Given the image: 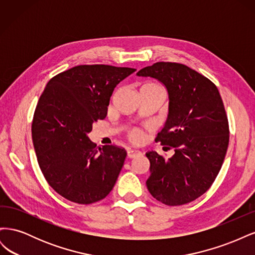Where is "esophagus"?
Masks as SVG:
<instances>
[{
  "mask_svg": "<svg viewBox=\"0 0 255 255\" xmlns=\"http://www.w3.org/2000/svg\"><path fill=\"white\" fill-rule=\"evenodd\" d=\"M141 152L138 151V150H132V149H128V158H133V157H136L138 155H140Z\"/></svg>",
  "mask_w": 255,
  "mask_h": 255,
  "instance_id": "1",
  "label": "esophagus"
}]
</instances>
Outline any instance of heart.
Returning <instances> with one entry per match:
<instances>
[{"label": "heart", "mask_w": 255, "mask_h": 255, "mask_svg": "<svg viewBox=\"0 0 255 255\" xmlns=\"http://www.w3.org/2000/svg\"><path fill=\"white\" fill-rule=\"evenodd\" d=\"M129 138H130V140L134 141V142H140V141L143 140L144 135H143V132L141 129L133 128L129 132Z\"/></svg>", "instance_id": "heart-1"}]
</instances>
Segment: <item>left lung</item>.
<instances>
[{
	"instance_id": "left-lung-1",
	"label": "left lung",
	"mask_w": 255,
	"mask_h": 255,
	"mask_svg": "<svg viewBox=\"0 0 255 255\" xmlns=\"http://www.w3.org/2000/svg\"><path fill=\"white\" fill-rule=\"evenodd\" d=\"M137 75L156 79L167 88L168 118L155 140L174 149L168 159L155 151L145 153L151 172L146 187L166 205L189 203L212 186L227 154L229 121L218 88L177 63L158 61Z\"/></svg>"
}]
</instances>
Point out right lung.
Listing matches in <instances>:
<instances>
[{
    "label": "right lung",
    "instance_id": "1",
    "mask_svg": "<svg viewBox=\"0 0 255 255\" xmlns=\"http://www.w3.org/2000/svg\"><path fill=\"white\" fill-rule=\"evenodd\" d=\"M136 71L109 65H81L52 78L37 103L32 138L38 164L50 186L79 204L104 199L127 157L117 145L97 148L88 133L103 120L115 87Z\"/></svg>",
    "mask_w": 255,
    "mask_h": 255
}]
</instances>
